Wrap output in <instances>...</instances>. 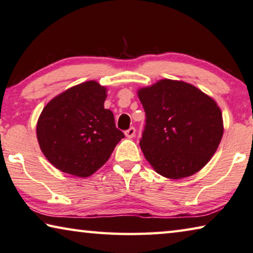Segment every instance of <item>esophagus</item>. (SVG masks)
Segmentation results:
<instances>
[{
	"label": "esophagus",
	"instance_id": "34e87169",
	"mask_svg": "<svg viewBox=\"0 0 253 253\" xmlns=\"http://www.w3.org/2000/svg\"><path fill=\"white\" fill-rule=\"evenodd\" d=\"M126 135L129 139L133 138V136L135 135V129H134V127H130L129 130H126Z\"/></svg>",
	"mask_w": 253,
	"mask_h": 253
}]
</instances>
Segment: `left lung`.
<instances>
[{
  "instance_id": "1",
  "label": "left lung",
  "mask_w": 253,
  "mask_h": 253,
  "mask_svg": "<svg viewBox=\"0 0 253 253\" xmlns=\"http://www.w3.org/2000/svg\"><path fill=\"white\" fill-rule=\"evenodd\" d=\"M138 97L147 117L140 147L152 168L169 179L200 171L224 131L217 103L192 84L167 78L139 88Z\"/></svg>"
}]
</instances>
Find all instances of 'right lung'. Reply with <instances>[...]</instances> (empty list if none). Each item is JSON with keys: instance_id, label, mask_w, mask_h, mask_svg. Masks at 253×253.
I'll list each match as a JSON object with an SVG mask.
<instances>
[{"instance_id": "add662e5", "label": "right lung", "mask_w": 253, "mask_h": 253, "mask_svg": "<svg viewBox=\"0 0 253 253\" xmlns=\"http://www.w3.org/2000/svg\"><path fill=\"white\" fill-rule=\"evenodd\" d=\"M107 89L84 82L53 97L37 122V139L48 159L63 172L88 177L109 160L124 138L114 115L104 109Z\"/></svg>"}]
</instances>
